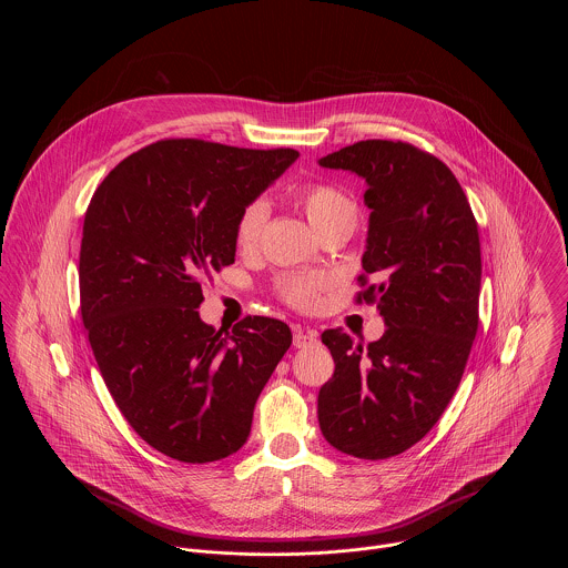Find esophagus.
Here are the masks:
<instances>
[{"instance_id": "obj_1", "label": "esophagus", "mask_w": 568, "mask_h": 568, "mask_svg": "<svg viewBox=\"0 0 568 568\" xmlns=\"http://www.w3.org/2000/svg\"><path fill=\"white\" fill-rule=\"evenodd\" d=\"M320 343V338H317V332H313V329H297L295 334H293V345L297 347V349H306V347H315Z\"/></svg>"}]
</instances>
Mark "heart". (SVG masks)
<instances>
[{
  "instance_id": "obj_1",
  "label": "heart",
  "mask_w": 568,
  "mask_h": 568,
  "mask_svg": "<svg viewBox=\"0 0 568 568\" xmlns=\"http://www.w3.org/2000/svg\"><path fill=\"white\" fill-rule=\"evenodd\" d=\"M297 201L304 207V212H306L311 225L317 230V234L336 221H356L354 201L336 185H327V183L306 185L297 192ZM266 216H268V205L264 199H255L244 205L243 212L239 214V221H236V230H234L236 244L241 248H253L260 241ZM322 284L324 282L320 277L293 275V277H286L280 282V293L291 306L306 311V308H313V304L317 302V293L322 291Z\"/></svg>"
}]
</instances>
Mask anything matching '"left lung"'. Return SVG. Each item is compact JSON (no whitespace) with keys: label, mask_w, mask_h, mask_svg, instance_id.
<instances>
[{"label":"left lung","mask_w":568,"mask_h":568,"mask_svg":"<svg viewBox=\"0 0 568 568\" xmlns=\"http://www.w3.org/2000/svg\"><path fill=\"white\" fill-rule=\"evenodd\" d=\"M320 165L367 183L358 282L378 284L358 302H376L387 325L367 347L341 329L322 334L334 374L320 392V426L345 455L387 459L417 444L459 387L479 325V230L450 168L410 144L356 142Z\"/></svg>","instance_id":"8db88e82"}]
</instances>
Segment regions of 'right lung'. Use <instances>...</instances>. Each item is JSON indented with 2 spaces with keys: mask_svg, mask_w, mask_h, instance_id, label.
<instances>
[{
  "mask_svg": "<svg viewBox=\"0 0 568 568\" xmlns=\"http://www.w3.org/2000/svg\"><path fill=\"white\" fill-rule=\"evenodd\" d=\"M300 158L163 140L118 163L82 225L81 313L115 405L165 457L219 462L243 448L253 408L291 347L284 322H201V280L234 264L236 221Z\"/></svg>",
  "mask_w": 568,
  "mask_h": 568,
  "instance_id": "1",
  "label": "right lung"
}]
</instances>
